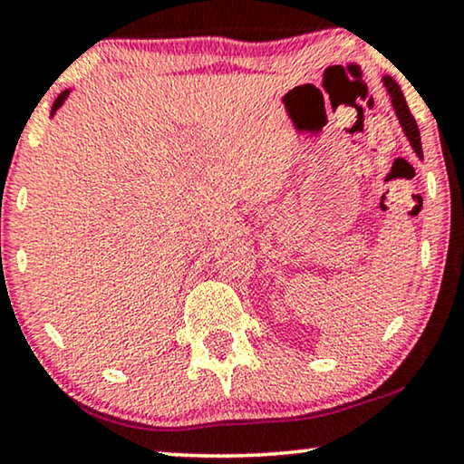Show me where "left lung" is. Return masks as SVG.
<instances>
[{"label":"left lung","mask_w":464,"mask_h":464,"mask_svg":"<svg viewBox=\"0 0 464 464\" xmlns=\"http://www.w3.org/2000/svg\"><path fill=\"white\" fill-rule=\"evenodd\" d=\"M382 83H384V88H387V94L391 99V107H393V111H395L397 121H400V126L403 130V134H406L410 147H412L414 153L422 160L420 130H419V126H416V120L412 117V113H410L408 102H406V99H403L400 83H397L391 75H382Z\"/></svg>","instance_id":"obj_1"}]
</instances>
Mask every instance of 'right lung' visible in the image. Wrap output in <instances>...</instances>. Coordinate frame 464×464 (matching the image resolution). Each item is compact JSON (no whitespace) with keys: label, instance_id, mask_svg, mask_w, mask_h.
Masks as SVG:
<instances>
[{"label":"right lung","instance_id":"obj_1","mask_svg":"<svg viewBox=\"0 0 464 464\" xmlns=\"http://www.w3.org/2000/svg\"><path fill=\"white\" fill-rule=\"evenodd\" d=\"M69 94H71V88H69V90H64V92H61V94H58V99L54 101V104H52L50 117H54V113H56V111H58V109H61V107H63V104H64V101H67V99H69Z\"/></svg>","mask_w":464,"mask_h":464}]
</instances>
